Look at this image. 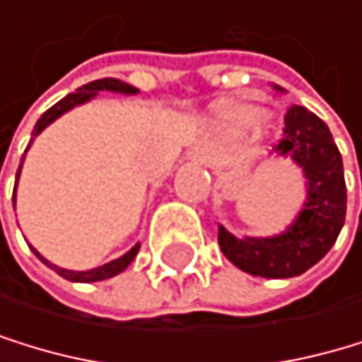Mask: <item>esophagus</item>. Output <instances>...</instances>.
<instances>
[{"label": "esophagus", "instance_id": "obj_1", "mask_svg": "<svg viewBox=\"0 0 362 362\" xmlns=\"http://www.w3.org/2000/svg\"><path fill=\"white\" fill-rule=\"evenodd\" d=\"M193 158L200 160V162H204V160L209 158V146H206V144H198L196 148H193Z\"/></svg>", "mask_w": 362, "mask_h": 362}]
</instances>
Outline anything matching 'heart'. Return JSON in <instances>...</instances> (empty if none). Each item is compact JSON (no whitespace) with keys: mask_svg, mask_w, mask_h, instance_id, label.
Here are the masks:
<instances>
[{"mask_svg":"<svg viewBox=\"0 0 362 362\" xmlns=\"http://www.w3.org/2000/svg\"><path fill=\"white\" fill-rule=\"evenodd\" d=\"M214 122L225 133L238 135L249 129L254 137H264L274 127V115L254 100H222L214 106Z\"/></svg>","mask_w":362,"mask_h":362,"instance_id":"heart-1","label":"heart"}]
</instances>
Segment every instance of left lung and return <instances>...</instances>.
Here are the masks:
<instances>
[{"instance_id": "left-lung-1", "label": "left lung", "mask_w": 362, "mask_h": 362, "mask_svg": "<svg viewBox=\"0 0 362 362\" xmlns=\"http://www.w3.org/2000/svg\"><path fill=\"white\" fill-rule=\"evenodd\" d=\"M274 88L285 93L278 84ZM283 133L274 153L300 166L305 177V202L298 216L285 231L267 238H235L225 225H218L222 254L238 269L260 278L305 274L334 247L347 211L343 158L327 124L305 106L293 104L285 115Z\"/></svg>"}]
</instances>
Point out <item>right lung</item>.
Instances as JSON below:
<instances>
[{"mask_svg":"<svg viewBox=\"0 0 362 362\" xmlns=\"http://www.w3.org/2000/svg\"><path fill=\"white\" fill-rule=\"evenodd\" d=\"M100 90H111V93H119V95H137V93H140L135 86H131V84H127V82H122V79H115V77H104V79H95V82H88V84H84L82 88H77L75 93H69V95L64 98V100H59L55 106H50L48 111L37 119V124H35V129H33L30 144H33L35 137H37L48 124H53V122H55L57 117H62L64 113H69L71 108L82 106V104L90 102L93 98L98 95ZM30 144H28V146H30ZM26 151H28V148H26ZM24 158H26V153H24ZM24 158H21V164H24ZM21 164H19V169H17V182H19ZM17 182H15V191H17ZM13 204H15V193H13ZM33 251H35V256H37L44 264H48L50 269H55L62 278L71 280V283H98V280L113 278V276H117V274L124 272L127 267L133 262V258L137 256V251H140V243H137L135 247H131L124 256H119V258H115V260H111V262H106V264H102V267H95V269H86V272L64 269V267H57V264H53V262H48L37 249H33Z\"/></svg>","mask_w":362,"mask_h":362,"instance_id":"1","label":"right lung"}]
</instances>
